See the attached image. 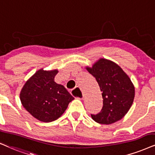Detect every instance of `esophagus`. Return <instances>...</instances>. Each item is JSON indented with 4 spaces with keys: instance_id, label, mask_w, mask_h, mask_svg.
<instances>
[{
    "instance_id": "obj_1",
    "label": "esophagus",
    "mask_w": 155,
    "mask_h": 155,
    "mask_svg": "<svg viewBox=\"0 0 155 155\" xmlns=\"http://www.w3.org/2000/svg\"><path fill=\"white\" fill-rule=\"evenodd\" d=\"M71 94L74 97H75L76 99H82L84 98L83 93H82L81 90L79 89V87H76L75 89L71 91Z\"/></svg>"
}]
</instances>
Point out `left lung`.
I'll list each match as a JSON object with an SVG mask.
<instances>
[{"instance_id": "1", "label": "left lung", "mask_w": 155, "mask_h": 155, "mask_svg": "<svg viewBox=\"0 0 155 155\" xmlns=\"http://www.w3.org/2000/svg\"><path fill=\"white\" fill-rule=\"evenodd\" d=\"M86 69L97 80L103 99V107L97 114H91L96 122L111 124L124 117L132 107L134 87L118 64L101 58Z\"/></svg>"}]
</instances>
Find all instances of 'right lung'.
Here are the masks:
<instances>
[{"instance_id":"right-lung-1","label":"right lung","mask_w":155,"mask_h":155,"mask_svg":"<svg viewBox=\"0 0 155 155\" xmlns=\"http://www.w3.org/2000/svg\"><path fill=\"white\" fill-rule=\"evenodd\" d=\"M58 72V69L46 71L41 68L27 80L21 91L23 107L43 122L59 118L74 99L63 85L54 81Z\"/></svg>"}]
</instances>
